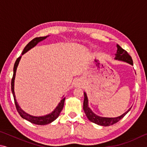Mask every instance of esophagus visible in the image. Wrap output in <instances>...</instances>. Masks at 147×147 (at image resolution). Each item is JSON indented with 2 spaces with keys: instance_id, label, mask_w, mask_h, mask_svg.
<instances>
[{
  "instance_id": "esophagus-1",
  "label": "esophagus",
  "mask_w": 147,
  "mask_h": 147,
  "mask_svg": "<svg viewBox=\"0 0 147 147\" xmlns=\"http://www.w3.org/2000/svg\"><path fill=\"white\" fill-rule=\"evenodd\" d=\"M74 85H75V86H80V82L79 81H76L75 84H74Z\"/></svg>"
}]
</instances>
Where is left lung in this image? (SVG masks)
Listing matches in <instances>:
<instances>
[{"mask_svg":"<svg viewBox=\"0 0 147 147\" xmlns=\"http://www.w3.org/2000/svg\"><path fill=\"white\" fill-rule=\"evenodd\" d=\"M117 51L115 54V59L120 61H123L127 63L131 64V65H133V60L131 59V57L129 55L128 53L126 52L125 50L122 49L121 47L117 45ZM130 108L128 111H126L125 113H123V115L117 117H113V118H109V117H100L96 115V114H94L93 111H91V109L89 108L88 106V96L86 92H84V106L83 109L84 112H85L87 117L89 121L93 122V123L97 124L98 125L104 126H109L110 125H113V124H115L121 120V119H123L126 114L128 113L129 111L130 110Z\"/></svg>","mask_w":147,"mask_h":147,"instance_id":"left-lung-1","label":"left lung"}]
</instances>
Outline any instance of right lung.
Instances as JSON below:
<instances>
[{"label":"right lung","instance_id":"add662e5","mask_svg":"<svg viewBox=\"0 0 147 147\" xmlns=\"http://www.w3.org/2000/svg\"><path fill=\"white\" fill-rule=\"evenodd\" d=\"M49 36H47L45 37H39V38H36L32 39L31 41H30L29 43L26 45V46L24 47V49L23 50V53H22V55L24 54V53H26L27 51H28L29 50H30L32 48H33L35 46L38 44L39 42H40L41 41H43V39H46L47 37H49ZM21 58V56H19L18 58L16 59V63L14 64V67H13V77H12L11 79V91H12V94H13V98H14V101H15V104H16V107L17 111L22 118H23L26 120L30 122V123L35 124H38V125H45V124H47L52 123V122L54 121V120L58 117L59 115V113L62 110V109L63 108V105H64V102H65V98H63L62 100L60 101V102L58 104V105L57 106L55 109L53 111V112L48 114V115H45V116H41V117H35V116H32L29 115V114L26 113V112L22 109L21 108H20L19 106L18 105V104L17 102V100L16 99V95H15V92H14V81H15V78H16V70L17 68V66H18V64L19 63L20 59Z\"/></svg>","mask_w":147,"mask_h":147}]
</instances>
